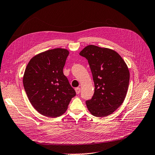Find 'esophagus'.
Listing matches in <instances>:
<instances>
[{
  "mask_svg": "<svg viewBox=\"0 0 155 155\" xmlns=\"http://www.w3.org/2000/svg\"><path fill=\"white\" fill-rule=\"evenodd\" d=\"M75 91H76L77 94H79L80 92H81V88H80V87H76L75 88Z\"/></svg>",
  "mask_w": 155,
  "mask_h": 155,
  "instance_id": "esophagus-1",
  "label": "esophagus"
}]
</instances>
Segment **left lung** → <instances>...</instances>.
<instances>
[{
  "mask_svg": "<svg viewBox=\"0 0 155 155\" xmlns=\"http://www.w3.org/2000/svg\"><path fill=\"white\" fill-rule=\"evenodd\" d=\"M89 63L94 84L91 100L86 101L88 110L98 117L112 114L123 103L129 82L126 62L113 49L89 45L79 53Z\"/></svg>",
  "mask_w": 155,
  "mask_h": 155,
  "instance_id": "obj_1",
  "label": "left lung"
}]
</instances>
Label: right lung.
Wrapping results in <instances>:
<instances>
[{
	"label": "right lung",
	"instance_id": "obj_1",
	"mask_svg": "<svg viewBox=\"0 0 155 155\" xmlns=\"http://www.w3.org/2000/svg\"><path fill=\"white\" fill-rule=\"evenodd\" d=\"M68 54L66 49H49L33 57L25 69V91L33 107L44 116L62 115L76 95L63 73Z\"/></svg>",
	"mask_w": 155,
	"mask_h": 155
}]
</instances>
